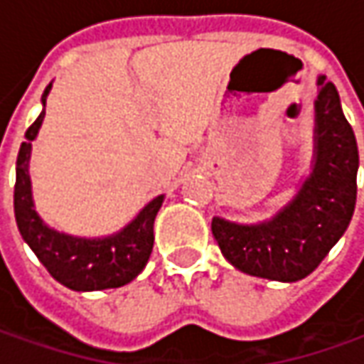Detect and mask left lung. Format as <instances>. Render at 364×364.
<instances>
[{"mask_svg":"<svg viewBox=\"0 0 364 364\" xmlns=\"http://www.w3.org/2000/svg\"><path fill=\"white\" fill-rule=\"evenodd\" d=\"M318 88L314 169L294 201L257 225L211 220L221 254L250 276L280 282L306 278L341 240L355 213L357 139L341 108L336 86L320 76Z\"/></svg>","mask_w":364,"mask_h":364,"instance_id":"left-lung-1","label":"left lung"}]
</instances>
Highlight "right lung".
<instances>
[{
    "label": "right lung",
    "mask_w": 364,
    "mask_h": 364,
    "mask_svg": "<svg viewBox=\"0 0 364 364\" xmlns=\"http://www.w3.org/2000/svg\"><path fill=\"white\" fill-rule=\"evenodd\" d=\"M52 84H48L42 95L46 96ZM46 110L33 120L26 131L16 163V187H14V211L21 237L28 242L33 254L46 266V269L70 290H107L120 288L134 280L153 252V223L163 203V195L155 197L122 232L102 240H84L50 230L36 213L32 201V183L28 175V163L32 153V141L40 131Z\"/></svg>",
    "instance_id": "1"
}]
</instances>
